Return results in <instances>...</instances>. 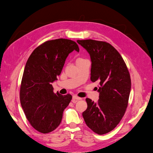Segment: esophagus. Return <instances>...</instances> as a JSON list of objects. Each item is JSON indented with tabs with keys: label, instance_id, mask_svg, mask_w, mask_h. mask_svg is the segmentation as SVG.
<instances>
[{
	"label": "esophagus",
	"instance_id": "esophagus-1",
	"mask_svg": "<svg viewBox=\"0 0 153 153\" xmlns=\"http://www.w3.org/2000/svg\"><path fill=\"white\" fill-rule=\"evenodd\" d=\"M81 99H82V98H81V97H77V96H73V100H72V102H73V103H76L77 100H81Z\"/></svg>",
	"mask_w": 153,
	"mask_h": 153
}]
</instances>
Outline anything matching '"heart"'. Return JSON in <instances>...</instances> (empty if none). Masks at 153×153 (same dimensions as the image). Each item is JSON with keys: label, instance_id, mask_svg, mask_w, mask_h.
I'll return each mask as SVG.
<instances>
[{"label": "heart", "instance_id": "b5f03b06", "mask_svg": "<svg viewBox=\"0 0 153 153\" xmlns=\"http://www.w3.org/2000/svg\"><path fill=\"white\" fill-rule=\"evenodd\" d=\"M78 59H77V60H78Z\"/></svg>", "mask_w": 153, "mask_h": 153}]
</instances>
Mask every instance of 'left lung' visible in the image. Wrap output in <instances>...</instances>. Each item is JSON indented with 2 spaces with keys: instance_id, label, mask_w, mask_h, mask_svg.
<instances>
[{
  "instance_id": "left-lung-1",
  "label": "left lung",
  "mask_w": 153,
  "mask_h": 153,
  "mask_svg": "<svg viewBox=\"0 0 153 153\" xmlns=\"http://www.w3.org/2000/svg\"><path fill=\"white\" fill-rule=\"evenodd\" d=\"M90 55L91 80L99 83V99L86 98L82 116L93 131L102 135L110 132L125 114L131 91L130 75L119 53L109 43L92 39L77 40Z\"/></svg>"
}]
</instances>
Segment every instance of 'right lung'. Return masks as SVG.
Listing matches in <instances>:
<instances>
[{
  "instance_id": "right-lung-1",
  "label": "right lung",
  "mask_w": 153,
  "mask_h": 153,
  "mask_svg": "<svg viewBox=\"0 0 153 153\" xmlns=\"http://www.w3.org/2000/svg\"><path fill=\"white\" fill-rule=\"evenodd\" d=\"M78 45L71 40L47 41L29 57L22 79L20 100L26 117L39 132L47 134L60 125L64 110L72 99L71 94L53 92L51 83L62 72L68 54Z\"/></svg>"
}]
</instances>
